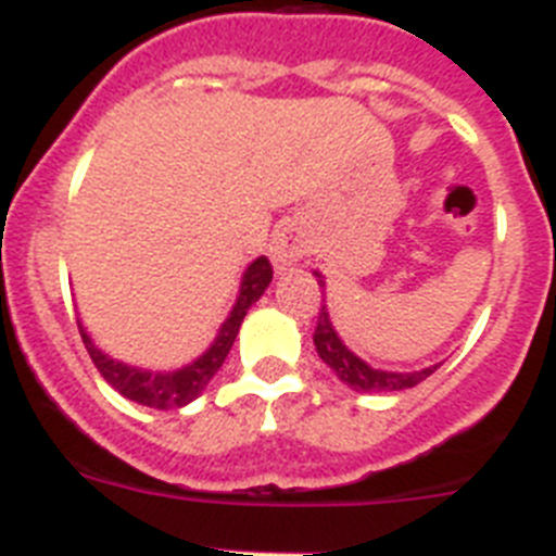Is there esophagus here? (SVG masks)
<instances>
[{
  "mask_svg": "<svg viewBox=\"0 0 556 556\" xmlns=\"http://www.w3.org/2000/svg\"><path fill=\"white\" fill-rule=\"evenodd\" d=\"M306 250H308L306 233H303L298 225H283V228L275 230L273 244H269L275 267H287V264L301 262L303 255H306Z\"/></svg>",
  "mask_w": 556,
  "mask_h": 556,
  "instance_id": "esophagus-1",
  "label": "esophagus"
}]
</instances>
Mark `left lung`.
I'll list each match as a JSON object with an SVG mask.
<instances>
[{
  "label": "left lung",
  "mask_w": 556,
  "mask_h": 556,
  "mask_svg": "<svg viewBox=\"0 0 556 556\" xmlns=\"http://www.w3.org/2000/svg\"><path fill=\"white\" fill-rule=\"evenodd\" d=\"M314 348L320 353V358L337 372V378L342 384H348L356 392H397V390H409V387L420 384L424 378H429L434 367H426V370L417 372H387V370H372L370 365H365L362 358L353 356L342 339L333 331L331 320H328L326 306L317 314V326H314Z\"/></svg>",
  "instance_id": "left-lung-1"
}]
</instances>
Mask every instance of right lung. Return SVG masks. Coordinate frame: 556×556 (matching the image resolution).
<instances>
[{
	"instance_id": "1",
	"label": "right lung",
	"mask_w": 556,
	"mask_h": 556,
	"mask_svg": "<svg viewBox=\"0 0 556 556\" xmlns=\"http://www.w3.org/2000/svg\"><path fill=\"white\" fill-rule=\"evenodd\" d=\"M269 281H273V264L262 255V258H255L248 267V273H244L242 289H239L233 312H230V317L223 323V328H219V337L214 339V345H211L198 362H191L189 367L175 372H150L139 370V367H127L122 365V362H113V358H108L100 348H94V342H91V337L83 331L80 323H77V328H80L83 345H86L88 356H91V362L97 365L100 376L105 378L113 390L122 392V395L130 397V401H136V404L152 406V409H180V406H186L189 401H194V397L205 390V384H208L211 378L217 376L225 356H228V351L233 348V339L236 333H239L244 314H248V308L262 298L264 289L269 287Z\"/></svg>"
}]
</instances>
